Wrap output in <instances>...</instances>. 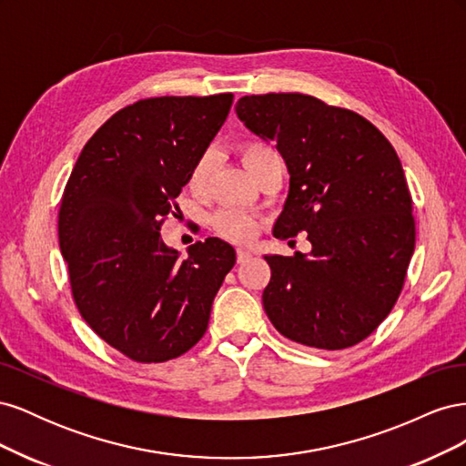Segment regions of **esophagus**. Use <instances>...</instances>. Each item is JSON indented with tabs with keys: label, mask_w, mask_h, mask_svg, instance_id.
<instances>
[{
	"label": "esophagus",
	"mask_w": 466,
	"mask_h": 466,
	"mask_svg": "<svg viewBox=\"0 0 466 466\" xmlns=\"http://www.w3.org/2000/svg\"><path fill=\"white\" fill-rule=\"evenodd\" d=\"M252 258V255L248 250H245V248H237V262L238 264H245V262H248Z\"/></svg>",
	"instance_id": "34e87169"
}]
</instances>
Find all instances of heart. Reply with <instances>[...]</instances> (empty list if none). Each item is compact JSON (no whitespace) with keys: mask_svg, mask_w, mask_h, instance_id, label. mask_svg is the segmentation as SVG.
I'll list each match as a JSON object with an SVG mask.
<instances>
[{"mask_svg":"<svg viewBox=\"0 0 466 466\" xmlns=\"http://www.w3.org/2000/svg\"><path fill=\"white\" fill-rule=\"evenodd\" d=\"M238 155H241V161L247 167V171L255 178L260 175V171L266 165H270L272 161L278 159L274 149L270 146H266L264 142H258V139H250V142L238 146ZM209 175H211V155L204 153L194 161L190 168V175H188L190 192L198 196L204 194L208 188ZM214 229L218 231L219 237L228 238V241L248 243L250 238L258 233L260 221L257 218H252L250 214H245V211L223 209L214 218Z\"/></svg>","mask_w":466,"mask_h":466,"instance_id":"heart-1","label":"heart"}]
</instances>
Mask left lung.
I'll return each instance as SVG.
<instances>
[{
    "mask_svg": "<svg viewBox=\"0 0 466 466\" xmlns=\"http://www.w3.org/2000/svg\"><path fill=\"white\" fill-rule=\"evenodd\" d=\"M235 110L289 168L274 237L307 231L313 245L309 255L266 257L268 319L303 346L360 344L397 303L414 255L412 196L397 151L368 118L311 95H247Z\"/></svg>",
    "mask_w": 466,
    "mask_h": 466,
    "instance_id": "obj_1",
    "label": "left lung"
}]
</instances>
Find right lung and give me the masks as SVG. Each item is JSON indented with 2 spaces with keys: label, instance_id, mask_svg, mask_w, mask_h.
<instances>
[{
  "label": "right lung",
  "instance_id": "1",
  "mask_svg": "<svg viewBox=\"0 0 466 466\" xmlns=\"http://www.w3.org/2000/svg\"><path fill=\"white\" fill-rule=\"evenodd\" d=\"M231 105V93L142 98L93 134L67 178L58 238L74 303L96 336L136 363L187 354L235 266L233 247L218 237L190 245L185 260L161 238Z\"/></svg>",
  "mask_w": 466,
  "mask_h": 466
}]
</instances>
